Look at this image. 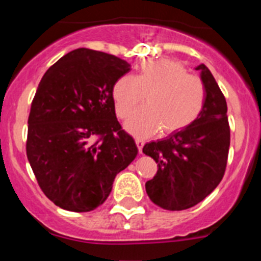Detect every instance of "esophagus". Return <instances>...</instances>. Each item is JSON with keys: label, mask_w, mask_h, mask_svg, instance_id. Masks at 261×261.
Segmentation results:
<instances>
[{"label": "esophagus", "mask_w": 261, "mask_h": 261, "mask_svg": "<svg viewBox=\"0 0 261 261\" xmlns=\"http://www.w3.org/2000/svg\"><path fill=\"white\" fill-rule=\"evenodd\" d=\"M135 143H136V145H138L139 151H140V152L143 151V146H144V144H145V141H144L143 139H140V138H136Z\"/></svg>", "instance_id": "obj_1"}]
</instances>
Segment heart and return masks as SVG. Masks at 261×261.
Segmentation results:
<instances>
[{
  "label": "heart",
  "instance_id": "1",
  "mask_svg": "<svg viewBox=\"0 0 261 261\" xmlns=\"http://www.w3.org/2000/svg\"><path fill=\"white\" fill-rule=\"evenodd\" d=\"M146 96V106L126 121L136 136H149L162 128L164 135L184 130L194 122L206 101L203 82L174 59L147 60L138 78L123 75L115 83L116 114L126 118Z\"/></svg>",
  "mask_w": 261,
  "mask_h": 261
}]
</instances>
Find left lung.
Here are the masks:
<instances>
[{"label":"left lung","mask_w":261,"mask_h":261,"mask_svg":"<svg viewBox=\"0 0 261 261\" xmlns=\"http://www.w3.org/2000/svg\"><path fill=\"white\" fill-rule=\"evenodd\" d=\"M206 89L202 114L184 130L151 141L144 154L158 163L154 178L145 183L152 203L169 211L191 208L220 184L227 165L230 125L227 103L204 64L196 68Z\"/></svg>","instance_id":"obj_1"}]
</instances>
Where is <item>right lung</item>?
<instances>
[{"label":"right lung","mask_w":261,"mask_h":261,"mask_svg":"<svg viewBox=\"0 0 261 261\" xmlns=\"http://www.w3.org/2000/svg\"><path fill=\"white\" fill-rule=\"evenodd\" d=\"M130 64L75 49L46 70L29 115L26 155L39 187L58 207L88 212L138 155L115 114L114 86Z\"/></svg>","instance_id":"add662e5"}]
</instances>
